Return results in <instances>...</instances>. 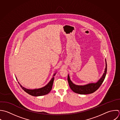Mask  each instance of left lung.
<instances>
[{
	"instance_id": "obj_1",
	"label": "left lung",
	"mask_w": 120,
	"mask_h": 120,
	"mask_svg": "<svg viewBox=\"0 0 120 120\" xmlns=\"http://www.w3.org/2000/svg\"><path fill=\"white\" fill-rule=\"evenodd\" d=\"M106 67L104 71V72L103 74L102 77L100 79L95 83H88L84 85H77L74 84L70 79L69 75H68V81L71 89L75 93L80 94H87L94 93L102 84L104 81L107 71V64L106 60L105 59Z\"/></svg>"
}]
</instances>
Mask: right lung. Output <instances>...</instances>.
<instances>
[{
	"label": "right lung",
	"instance_id": "add662e5",
	"mask_svg": "<svg viewBox=\"0 0 120 120\" xmlns=\"http://www.w3.org/2000/svg\"><path fill=\"white\" fill-rule=\"evenodd\" d=\"M56 72L53 75V77L51 79V80L49 81V82L44 86L40 88H37V89H28L27 88H25L24 87L22 86L18 82L19 84L21 87L22 89L26 92V93L28 94H29L33 96H42L46 94H48L51 91L53 82L54 80V76L56 74ZM16 79L17 80V79L16 78Z\"/></svg>",
	"mask_w": 120,
	"mask_h": 120
}]
</instances>
